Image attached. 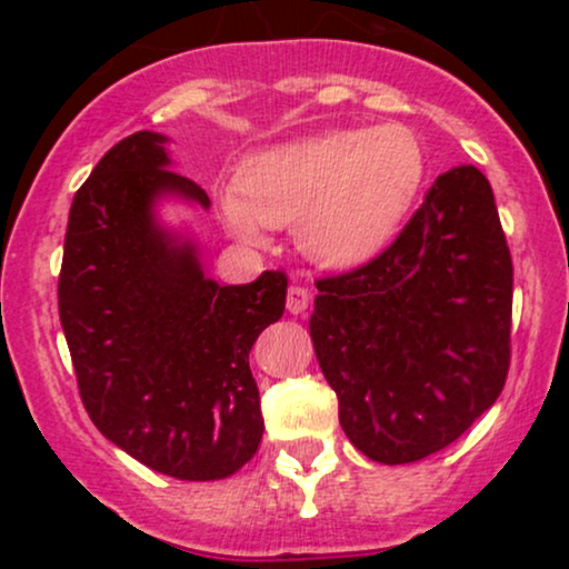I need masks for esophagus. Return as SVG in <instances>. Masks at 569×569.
<instances>
[{
    "mask_svg": "<svg viewBox=\"0 0 569 569\" xmlns=\"http://www.w3.org/2000/svg\"><path fill=\"white\" fill-rule=\"evenodd\" d=\"M307 305H310V291L305 286H289V291H286V307H289L291 316H302Z\"/></svg>",
    "mask_w": 569,
    "mask_h": 569,
    "instance_id": "esophagus-1",
    "label": "esophagus"
}]
</instances>
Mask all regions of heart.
<instances>
[{"instance_id": "1", "label": "heart", "mask_w": 569, "mask_h": 569, "mask_svg": "<svg viewBox=\"0 0 569 569\" xmlns=\"http://www.w3.org/2000/svg\"><path fill=\"white\" fill-rule=\"evenodd\" d=\"M426 171V147L409 126L337 128L253 154L240 168V192L219 194V211L243 240L297 224L310 262L356 270L401 230Z\"/></svg>"}]
</instances>
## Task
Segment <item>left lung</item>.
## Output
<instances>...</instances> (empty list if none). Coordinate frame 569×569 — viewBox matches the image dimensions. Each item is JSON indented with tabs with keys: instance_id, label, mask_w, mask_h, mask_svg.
Returning a JSON list of instances; mask_svg holds the SVG:
<instances>
[{
	"instance_id": "left-lung-1",
	"label": "left lung",
	"mask_w": 569,
	"mask_h": 569,
	"mask_svg": "<svg viewBox=\"0 0 569 569\" xmlns=\"http://www.w3.org/2000/svg\"><path fill=\"white\" fill-rule=\"evenodd\" d=\"M513 264L485 173L457 166L388 251L318 280L310 337L339 426L385 466L449 447L498 401Z\"/></svg>"
}]
</instances>
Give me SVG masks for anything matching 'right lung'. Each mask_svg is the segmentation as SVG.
I'll return each instance as SVG.
<instances>
[{
	"label": "right lung",
	"mask_w": 569,
	"mask_h": 569,
	"mask_svg": "<svg viewBox=\"0 0 569 569\" xmlns=\"http://www.w3.org/2000/svg\"><path fill=\"white\" fill-rule=\"evenodd\" d=\"M171 139L139 130L114 143L69 211L58 312L96 428L152 471L181 481L232 476L264 433L248 367L257 337L286 310V276L221 286L168 202L208 211L179 176Z\"/></svg>",
	"instance_id": "right-lung-1"
}]
</instances>
